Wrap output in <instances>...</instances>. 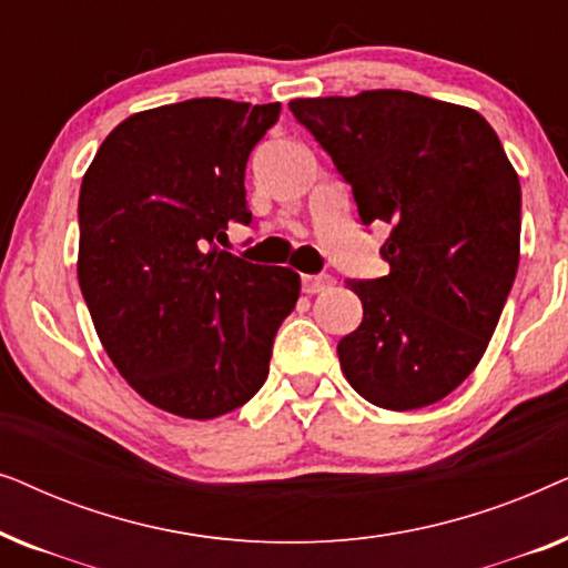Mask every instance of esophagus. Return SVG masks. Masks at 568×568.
Returning a JSON list of instances; mask_svg holds the SVG:
<instances>
[{
	"label": "esophagus",
	"mask_w": 568,
	"mask_h": 568,
	"mask_svg": "<svg viewBox=\"0 0 568 568\" xmlns=\"http://www.w3.org/2000/svg\"><path fill=\"white\" fill-rule=\"evenodd\" d=\"M328 286H333V276L328 274H305L302 276V292L305 294H321L328 290Z\"/></svg>",
	"instance_id": "34e87169"
}]
</instances>
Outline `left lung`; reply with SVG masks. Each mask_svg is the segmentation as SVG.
<instances>
[{"instance_id":"left-lung-1","label":"left lung","mask_w":568,"mask_h":568,"mask_svg":"<svg viewBox=\"0 0 568 568\" xmlns=\"http://www.w3.org/2000/svg\"><path fill=\"white\" fill-rule=\"evenodd\" d=\"M290 111L352 185L362 224H390V274L346 282L364 317L338 341L341 369L379 408L432 406L476 369L515 284V168L484 115L416 92L297 98Z\"/></svg>"}]
</instances>
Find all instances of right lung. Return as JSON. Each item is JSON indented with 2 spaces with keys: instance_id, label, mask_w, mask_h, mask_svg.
I'll use <instances>...</instances> for the list:
<instances>
[{
  "instance_id": "obj_1",
  "label": "right lung",
  "mask_w": 568,
  "mask_h": 568,
  "mask_svg": "<svg viewBox=\"0 0 568 568\" xmlns=\"http://www.w3.org/2000/svg\"><path fill=\"white\" fill-rule=\"evenodd\" d=\"M282 103L193 98L121 121L80 189L77 278L100 344L146 403L216 418L268 377L300 274L222 251L251 224L245 165Z\"/></svg>"
}]
</instances>
